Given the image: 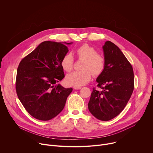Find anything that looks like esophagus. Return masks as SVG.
I'll list each match as a JSON object with an SVG mask.
<instances>
[{"label": "esophagus", "instance_id": "esophagus-1", "mask_svg": "<svg viewBox=\"0 0 153 153\" xmlns=\"http://www.w3.org/2000/svg\"><path fill=\"white\" fill-rule=\"evenodd\" d=\"M73 88L74 90H80L82 88H81V87H80V86H73Z\"/></svg>", "mask_w": 153, "mask_h": 153}]
</instances>
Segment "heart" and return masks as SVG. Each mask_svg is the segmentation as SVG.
<instances>
[{
    "instance_id": "1",
    "label": "heart",
    "mask_w": 153,
    "mask_h": 153,
    "mask_svg": "<svg viewBox=\"0 0 153 153\" xmlns=\"http://www.w3.org/2000/svg\"><path fill=\"white\" fill-rule=\"evenodd\" d=\"M76 53L79 59H83L81 71H74L68 74L65 78L67 83L76 86H82L90 80L92 73L97 76L102 73L105 69V61L103 56L97 53L96 50L92 46L83 44L79 47ZM62 68L67 72L73 70L74 57L71 53L65 54L60 62Z\"/></svg>"
}]
</instances>
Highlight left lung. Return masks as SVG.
I'll use <instances>...</instances> for the list:
<instances>
[{
  "label": "left lung",
  "mask_w": 153,
  "mask_h": 153,
  "mask_svg": "<svg viewBox=\"0 0 153 153\" xmlns=\"http://www.w3.org/2000/svg\"><path fill=\"white\" fill-rule=\"evenodd\" d=\"M105 69L96 82L102 91L93 88L88 109L97 119L110 120L118 116L126 105L134 90L133 69L114 43L105 42L102 47Z\"/></svg>",
  "instance_id": "obj_1"
}]
</instances>
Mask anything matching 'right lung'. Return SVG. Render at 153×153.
<instances>
[{
	"label": "right lung",
	"mask_w": 153,
	"mask_h": 153,
	"mask_svg": "<svg viewBox=\"0 0 153 153\" xmlns=\"http://www.w3.org/2000/svg\"><path fill=\"white\" fill-rule=\"evenodd\" d=\"M65 42H43L19 65L16 90L19 99L33 117L49 120L62 110L72 88L59 83L65 74L60 62L68 52Z\"/></svg>",
	"instance_id": "add662e5"
}]
</instances>
